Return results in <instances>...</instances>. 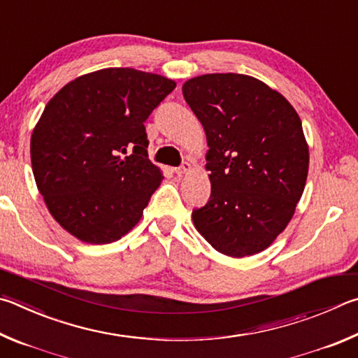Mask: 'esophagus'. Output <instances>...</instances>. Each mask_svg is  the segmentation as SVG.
I'll use <instances>...</instances> for the list:
<instances>
[{
  "label": "esophagus",
  "instance_id": "esophagus-1",
  "mask_svg": "<svg viewBox=\"0 0 358 358\" xmlns=\"http://www.w3.org/2000/svg\"><path fill=\"white\" fill-rule=\"evenodd\" d=\"M192 169V166H191V162H187V161H185L183 164H181L180 167H177L175 169V173L177 175H185V173H187Z\"/></svg>",
  "mask_w": 358,
  "mask_h": 358
}]
</instances>
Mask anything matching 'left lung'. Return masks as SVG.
I'll return each mask as SVG.
<instances>
[{
	"label": "left lung",
	"instance_id": "left-lung-1",
	"mask_svg": "<svg viewBox=\"0 0 358 358\" xmlns=\"http://www.w3.org/2000/svg\"><path fill=\"white\" fill-rule=\"evenodd\" d=\"M183 95L210 147L211 196L192 211L194 225L224 255L264 250L288 225L307 181L301 119L283 95L247 75L192 78Z\"/></svg>",
	"mask_w": 358,
	"mask_h": 358
}]
</instances>
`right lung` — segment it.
Segmentation results:
<instances>
[{"label":"right lung","instance_id":"1","mask_svg":"<svg viewBox=\"0 0 358 358\" xmlns=\"http://www.w3.org/2000/svg\"><path fill=\"white\" fill-rule=\"evenodd\" d=\"M175 86L155 73L103 69L45 106L31 138L32 173L51 216L78 239L108 244L139 222L162 180L144 122Z\"/></svg>","mask_w":358,"mask_h":358}]
</instances>
